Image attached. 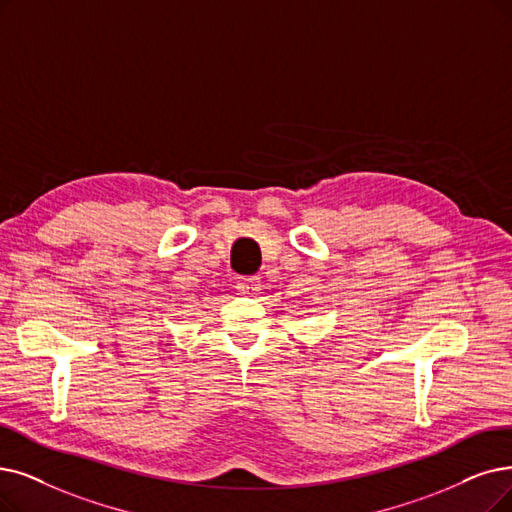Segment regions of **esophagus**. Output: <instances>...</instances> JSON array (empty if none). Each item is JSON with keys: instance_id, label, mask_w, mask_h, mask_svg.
<instances>
[{"instance_id": "1", "label": "esophagus", "mask_w": 512, "mask_h": 512, "mask_svg": "<svg viewBox=\"0 0 512 512\" xmlns=\"http://www.w3.org/2000/svg\"><path fill=\"white\" fill-rule=\"evenodd\" d=\"M235 288L239 294H245V296L256 294L260 290V279L258 277H239Z\"/></svg>"}]
</instances>
